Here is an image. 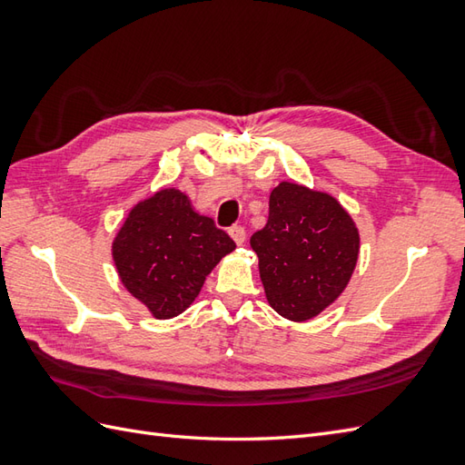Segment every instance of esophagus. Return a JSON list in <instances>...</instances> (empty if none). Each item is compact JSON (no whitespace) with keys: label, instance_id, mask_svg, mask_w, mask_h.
Here are the masks:
<instances>
[{"label":"esophagus","instance_id":"esophagus-1","mask_svg":"<svg viewBox=\"0 0 465 465\" xmlns=\"http://www.w3.org/2000/svg\"><path fill=\"white\" fill-rule=\"evenodd\" d=\"M229 234L232 236V241H234L238 246L244 244V241H246V231H244V227H241V224H236V227H231Z\"/></svg>","mask_w":465,"mask_h":465}]
</instances>
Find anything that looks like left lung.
Segmentation results:
<instances>
[{"label":"left lung","instance_id":"1","mask_svg":"<svg viewBox=\"0 0 465 465\" xmlns=\"http://www.w3.org/2000/svg\"><path fill=\"white\" fill-rule=\"evenodd\" d=\"M260 260L267 302L294 322L311 320L330 306L353 275L359 231L330 193L291 182L270 195L265 227L250 238Z\"/></svg>","mask_w":465,"mask_h":465}]
</instances>
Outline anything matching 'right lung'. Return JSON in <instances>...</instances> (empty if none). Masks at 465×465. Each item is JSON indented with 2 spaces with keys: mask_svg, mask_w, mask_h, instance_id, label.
Instances as JSON below:
<instances>
[{
  "mask_svg": "<svg viewBox=\"0 0 465 465\" xmlns=\"http://www.w3.org/2000/svg\"><path fill=\"white\" fill-rule=\"evenodd\" d=\"M236 248L186 193L161 190L137 203L112 244L122 283L154 318H173L198 297L205 277Z\"/></svg>",
  "mask_w": 465,
  "mask_h": 465,
  "instance_id": "obj_1",
  "label": "right lung"
}]
</instances>
